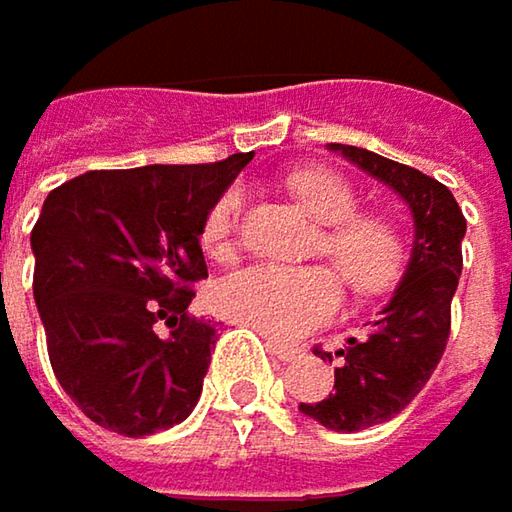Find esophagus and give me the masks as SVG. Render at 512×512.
<instances>
[{
  "mask_svg": "<svg viewBox=\"0 0 512 512\" xmlns=\"http://www.w3.org/2000/svg\"><path fill=\"white\" fill-rule=\"evenodd\" d=\"M268 349L274 352L279 361H294V358L303 355V349L294 347V344H282V341H268Z\"/></svg>",
  "mask_w": 512,
  "mask_h": 512,
  "instance_id": "esophagus-1",
  "label": "esophagus"
}]
</instances>
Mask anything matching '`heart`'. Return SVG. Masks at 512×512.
<instances>
[{"mask_svg":"<svg viewBox=\"0 0 512 512\" xmlns=\"http://www.w3.org/2000/svg\"><path fill=\"white\" fill-rule=\"evenodd\" d=\"M288 189L314 221L326 224L320 253L355 291L373 294L393 282L402 265V238L376 215H358V195L347 177L329 168H297ZM241 186L224 189L203 218L201 241L209 256H230L236 247ZM212 303L224 317L271 338H300L341 309V285L329 268L247 265L215 282Z\"/></svg>","mask_w":512,"mask_h":512,"instance_id":"obj_1","label":"heart"}]
</instances>
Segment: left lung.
<instances>
[{
  "instance_id": "8db88e82",
  "label": "left lung",
  "mask_w": 512,
  "mask_h": 512,
  "mask_svg": "<svg viewBox=\"0 0 512 512\" xmlns=\"http://www.w3.org/2000/svg\"><path fill=\"white\" fill-rule=\"evenodd\" d=\"M329 151L390 186L414 215V247L405 276L379 320L361 338L338 349L335 393L320 402H300V411L332 431H361L393 420L437 370L452 329V297L463 271L460 241L466 218L455 195L417 168L393 163L367 148L329 142ZM323 361L332 352L314 349Z\"/></svg>"
}]
</instances>
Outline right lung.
Here are the masks:
<instances>
[{
  "instance_id": "add662e5",
  "label": "right lung",
  "mask_w": 512,
  "mask_h": 512,
  "mask_svg": "<svg viewBox=\"0 0 512 512\" xmlns=\"http://www.w3.org/2000/svg\"><path fill=\"white\" fill-rule=\"evenodd\" d=\"M250 160L87 171L49 192L34 303L57 382L101 428L145 437L198 405L218 341L186 311L206 279L203 218Z\"/></svg>"
}]
</instances>
